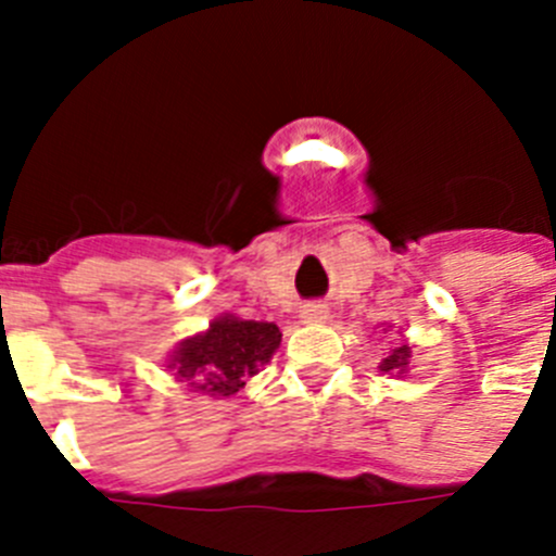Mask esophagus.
I'll return each mask as SVG.
<instances>
[{
  "instance_id": "esophagus-1",
  "label": "esophagus",
  "mask_w": 556,
  "mask_h": 556,
  "mask_svg": "<svg viewBox=\"0 0 556 556\" xmlns=\"http://www.w3.org/2000/svg\"><path fill=\"white\" fill-rule=\"evenodd\" d=\"M301 320L303 323H326L328 320V308L323 306V303H308V306H303L301 312Z\"/></svg>"
}]
</instances>
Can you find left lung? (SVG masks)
<instances>
[{
    "mask_svg": "<svg viewBox=\"0 0 556 556\" xmlns=\"http://www.w3.org/2000/svg\"><path fill=\"white\" fill-rule=\"evenodd\" d=\"M390 328L392 326H387L384 333L390 331ZM397 333H401V331H397ZM409 367H412V345H409V342H406L404 333H401V342H397V345L392 348V351L387 353V356L381 358V362H378V372H387V376L404 378L406 372H409Z\"/></svg>",
    "mask_w": 556,
    "mask_h": 556,
    "instance_id": "obj_1",
    "label": "left lung"
}]
</instances>
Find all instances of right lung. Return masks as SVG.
Segmentation results:
<instances>
[{"mask_svg": "<svg viewBox=\"0 0 556 556\" xmlns=\"http://www.w3.org/2000/svg\"><path fill=\"white\" fill-rule=\"evenodd\" d=\"M278 345L281 331L275 323L219 314L205 331L180 339L175 351L166 356L164 367L189 392L233 397L267 365Z\"/></svg>", "mask_w": 556, "mask_h": 556, "instance_id": "obj_1", "label": "right lung"}]
</instances>
